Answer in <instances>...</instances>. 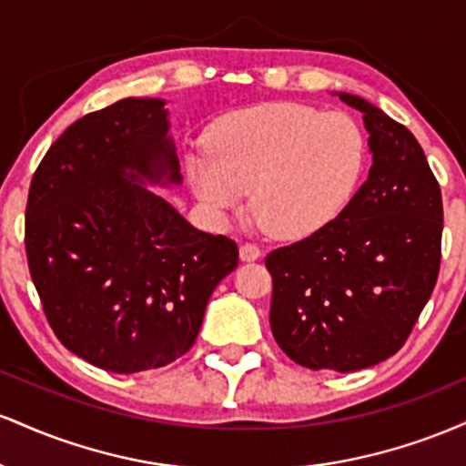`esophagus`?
<instances>
[{
    "instance_id": "34e87169",
    "label": "esophagus",
    "mask_w": 466,
    "mask_h": 466,
    "mask_svg": "<svg viewBox=\"0 0 466 466\" xmlns=\"http://www.w3.org/2000/svg\"><path fill=\"white\" fill-rule=\"evenodd\" d=\"M238 256L243 263H254V260H258L260 256H263V251H260L258 245H251V243H243L238 249Z\"/></svg>"
}]
</instances>
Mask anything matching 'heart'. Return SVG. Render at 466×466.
<instances>
[{
  "label": "heart",
  "instance_id": "heart-1",
  "mask_svg": "<svg viewBox=\"0 0 466 466\" xmlns=\"http://www.w3.org/2000/svg\"><path fill=\"white\" fill-rule=\"evenodd\" d=\"M208 153L186 157V177L215 221L245 210L248 190L263 226L278 238L322 232L360 190L368 144L355 117L300 103H265L221 116Z\"/></svg>",
  "mask_w": 466,
  "mask_h": 466
}]
</instances>
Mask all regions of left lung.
Segmentation results:
<instances>
[{
  "label": "left lung",
  "mask_w": 466,
  "mask_h": 466,
  "mask_svg": "<svg viewBox=\"0 0 466 466\" xmlns=\"http://www.w3.org/2000/svg\"><path fill=\"white\" fill-rule=\"evenodd\" d=\"M370 133L366 184L322 232L265 258L278 346L311 370L352 372L392 357L441 269L442 197L416 137L379 106L339 92Z\"/></svg>",
  "instance_id": "1"
}]
</instances>
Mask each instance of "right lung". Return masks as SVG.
<instances>
[{
	"label": "right lung",
	"mask_w": 466,
	"mask_h": 466,
	"mask_svg": "<svg viewBox=\"0 0 466 466\" xmlns=\"http://www.w3.org/2000/svg\"><path fill=\"white\" fill-rule=\"evenodd\" d=\"M166 100L122 98L52 144L30 184L25 254L47 322L92 366L133 374L190 350L237 269L228 237L192 228L147 186H179Z\"/></svg>",
	"instance_id": "add662e5"
}]
</instances>
